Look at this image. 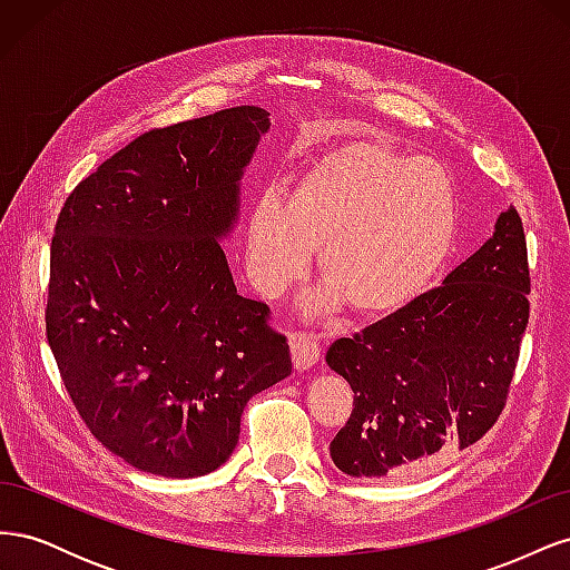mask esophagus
I'll return each instance as SVG.
<instances>
[{"label":"esophagus","mask_w":570,"mask_h":570,"mask_svg":"<svg viewBox=\"0 0 570 570\" xmlns=\"http://www.w3.org/2000/svg\"><path fill=\"white\" fill-rule=\"evenodd\" d=\"M289 350H292V358H295V366L299 371H304V368H312L318 361L321 342L314 333L297 331V333H292V337H289Z\"/></svg>","instance_id":"obj_1"}]
</instances>
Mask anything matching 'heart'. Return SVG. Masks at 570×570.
<instances>
[{
	"mask_svg": "<svg viewBox=\"0 0 570 570\" xmlns=\"http://www.w3.org/2000/svg\"><path fill=\"white\" fill-rule=\"evenodd\" d=\"M456 230L459 193L440 164L354 142L316 159L285 202L266 193L254 204L247 254L258 289L278 297L318 247L327 297L383 314L435 281Z\"/></svg>",
	"mask_w": 570,
	"mask_h": 570,
	"instance_id": "heart-1",
	"label": "heart"
}]
</instances>
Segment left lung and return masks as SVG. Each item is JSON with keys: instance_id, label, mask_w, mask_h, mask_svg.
Returning a JSON list of instances; mask_svg holds the SVG:
<instances>
[{"instance_id": "8db88e82", "label": "left lung", "mask_w": 570, "mask_h": 570, "mask_svg": "<svg viewBox=\"0 0 570 570\" xmlns=\"http://www.w3.org/2000/svg\"><path fill=\"white\" fill-rule=\"evenodd\" d=\"M523 220L507 209L494 235L444 283L325 354L354 390L331 442L354 478L425 471L475 444L507 406L530 318Z\"/></svg>"}]
</instances>
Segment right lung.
<instances>
[{"label":"right lung","mask_w":570,"mask_h":570,"mask_svg":"<svg viewBox=\"0 0 570 570\" xmlns=\"http://www.w3.org/2000/svg\"><path fill=\"white\" fill-rule=\"evenodd\" d=\"M268 111L154 128L78 183L49 249L45 325L90 433L164 478L216 471L256 392L292 373L271 308L237 295L218 239Z\"/></svg>","instance_id":"1"}]
</instances>
